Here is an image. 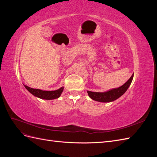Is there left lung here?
<instances>
[{"instance_id": "left-lung-1", "label": "left lung", "mask_w": 157, "mask_h": 157, "mask_svg": "<svg viewBox=\"0 0 157 157\" xmlns=\"http://www.w3.org/2000/svg\"><path fill=\"white\" fill-rule=\"evenodd\" d=\"M133 77H134V74L127 80V82L121 87L113 88L105 92H94L87 91L88 94L90 98L95 101L103 103L113 101L116 100L118 98H120L126 92V90L129 88L130 85L132 83Z\"/></svg>"}]
</instances>
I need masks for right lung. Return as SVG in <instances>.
<instances>
[{"label": "right lung", "mask_w": 157, "mask_h": 157, "mask_svg": "<svg viewBox=\"0 0 157 157\" xmlns=\"http://www.w3.org/2000/svg\"><path fill=\"white\" fill-rule=\"evenodd\" d=\"M24 86L33 96L43 99H54L58 98L63 91L64 88L63 87H61L58 90H54V91H45V90H41L39 89L32 88L25 86V85H24Z\"/></svg>", "instance_id": "obj_1"}]
</instances>
